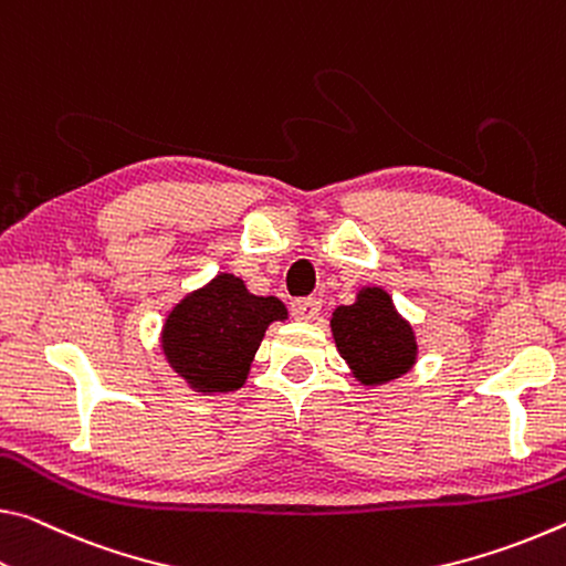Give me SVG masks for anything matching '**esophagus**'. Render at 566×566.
<instances>
[{"label":"esophagus","instance_id":"1","mask_svg":"<svg viewBox=\"0 0 566 566\" xmlns=\"http://www.w3.org/2000/svg\"><path fill=\"white\" fill-rule=\"evenodd\" d=\"M291 316L295 321H316L321 316V301L318 298H295L291 303Z\"/></svg>","mask_w":566,"mask_h":566}]
</instances>
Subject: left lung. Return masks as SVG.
Masks as SVG:
<instances>
[{
  "instance_id": "1",
  "label": "left lung",
  "mask_w": 566,
  "mask_h": 566,
  "mask_svg": "<svg viewBox=\"0 0 566 566\" xmlns=\"http://www.w3.org/2000/svg\"><path fill=\"white\" fill-rule=\"evenodd\" d=\"M331 331L338 354L364 386H378L409 374L416 364L413 328L394 308L384 289H360L356 303L333 311Z\"/></svg>"
}]
</instances>
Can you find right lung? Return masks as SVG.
Here are the masks:
<instances>
[{"label":"right lung","instance_id":"obj_1","mask_svg":"<svg viewBox=\"0 0 566 566\" xmlns=\"http://www.w3.org/2000/svg\"><path fill=\"white\" fill-rule=\"evenodd\" d=\"M289 311L273 295H253L233 273H220L175 305L163 326L168 364L200 394L245 384L265 328Z\"/></svg>","mask_w":566,"mask_h":566}]
</instances>
